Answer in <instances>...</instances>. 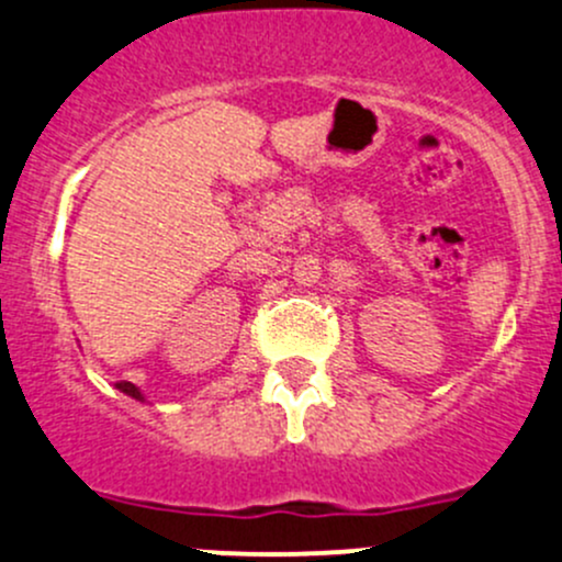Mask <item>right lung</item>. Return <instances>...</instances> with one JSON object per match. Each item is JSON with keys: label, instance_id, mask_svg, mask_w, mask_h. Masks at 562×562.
Wrapping results in <instances>:
<instances>
[{"label": "right lung", "instance_id": "right-lung-1", "mask_svg": "<svg viewBox=\"0 0 562 562\" xmlns=\"http://www.w3.org/2000/svg\"><path fill=\"white\" fill-rule=\"evenodd\" d=\"M115 386H119L121 392H126V395H132V397H140V390H137L135 384H130V381H119V384H115Z\"/></svg>", "mask_w": 562, "mask_h": 562}]
</instances>
